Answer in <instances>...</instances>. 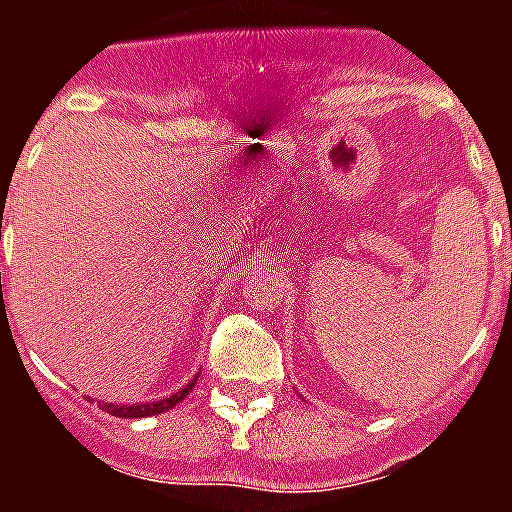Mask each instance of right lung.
Masks as SVG:
<instances>
[{"label": "right lung", "instance_id": "add662e5", "mask_svg": "<svg viewBox=\"0 0 512 512\" xmlns=\"http://www.w3.org/2000/svg\"><path fill=\"white\" fill-rule=\"evenodd\" d=\"M196 377H199V372H196ZM196 377H193L188 385H183V388L177 390V393H172L170 398H162V401H151V404H103V412L114 414V417H124V420H138V417H151V414H162V412H170L172 406H177L180 401H183L188 393L193 390V385H196Z\"/></svg>", "mask_w": 512, "mask_h": 512}]
</instances>
